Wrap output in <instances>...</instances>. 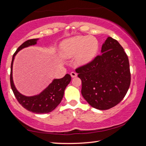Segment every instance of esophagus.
Listing matches in <instances>:
<instances>
[{"instance_id":"34e87169","label":"esophagus","mask_w":146,"mask_h":146,"mask_svg":"<svg viewBox=\"0 0 146 146\" xmlns=\"http://www.w3.org/2000/svg\"><path fill=\"white\" fill-rule=\"evenodd\" d=\"M70 75L72 78H75L76 76H77V74H76L75 72H73V71H72V72L70 73Z\"/></svg>"}]
</instances>
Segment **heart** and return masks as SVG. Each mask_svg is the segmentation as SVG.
Here are the masks:
<instances>
[{"label": "heart", "instance_id": "heart-1", "mask_svg": "<svg viewBox=\"0 0 146 146\" xmlns=\"http://www.w3.org/2000/svg\"><path fill=\"white\" fill-rule=\"evenodd\" d=\"M98 51V40L92 36H74L64 40L60 45V55L66 58L75 55V62L80 66L90 64Z\"/></svg>", "mask_w": 146, "mask_h": 146}]
</instances>
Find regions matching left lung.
Segmentation results:
<instances>
[{
    "mask_svg": "<svg viewBox=\"0 0 146 146\" xmlns=\"http://www.w3.org/2000/svg\"><path fill=\"white\" fill-rule=\"evenodd\" d=\"M76 70L82 80L83 97L97 110L114 107L122 100L129 90V59L118 42L110 36L103 43L101 55Z\"/></svg>",
    "mask_w": 146,
    "mask_h": 146,
    "instance_id": "1",
    "label": "left lung"
}]
</instances>
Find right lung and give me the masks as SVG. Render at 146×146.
Instances as JSON below:
<instances>
[{"label": "right lung", "mask_w": 146, "mask_h": 146, "mask_svg": "<svg viewBox=\"0 0 146 146\" xmlns=\"http://www.w3.org/2000/svg\"><path fill=\"white\" fill-rule=\"evenodd\" d=\"M38 39L39 38L30 39V40L24 42L17 49L16 52L14 53L12 58L10 83L15 96L20 104L23 108L29 111L36 113V114H44V113H48L52 111L60 103L63 98L65 89L70 84L71 78L70 75L66 74L62 78H54L48 87L46 88L39 94L33 96L24 95L17 90L13 79V64L15 57L17 53L21 49L36 44Z\"/></svg>", "instance_id": "1"}]
</instances>
